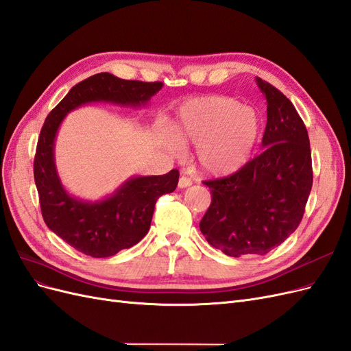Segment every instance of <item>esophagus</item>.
<instances>
[{"label":"esophagus","instance_id":"obj_1","mask_svg":"<svg viewBox=\"0 0 351 351\" xmlns=\"http://www.w3.org/2000/svg\"><path fill=\"white\" fill-rule=\"evenodd\" d=\"M192 178H189V177H186V176H182L180 177V180H178V187L180 189H186V187H189V186H192Z\"/></svg>","mask_w":351,"mask_h":351}]
</instances>
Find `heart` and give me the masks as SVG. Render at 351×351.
I'll list each match as a JSON object with an SVG mask.
<instances>
[{"instance_id":"obj_1","label":"heart","mask_w":351,"mask_h":351,"mask_svg":"<svg viewBox=\"0 0 351 351\" xmlns=\"http://www.w3.org/2000/svg\"><path fill=\"white\" fill-rule=\"evenodd\" d=\"M176 134L183 143L197 146L204 171L214 176L231 174L246 165L261 134L259 114L252 107L222 95L200 97L184 102L178 110ZM173 149L182 145L171 139Z\"/></svg>"}]
</instances>
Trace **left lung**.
Instances as JSON below:
<instances>
[{
  "label": "left lung",
  "instance_id": "obj_1",
  "mask_svg": "<svg viewBox=\"0 0 351 351\" xmlns=\"http://www.w3.org/2000/svg\"><path fill=\"white\" fill-rule=\"evenodd\" d=\"M268 102L261 155L234 174L205 180L212 202L200 221L210 246L227 256L267 254L299 227L313 171L306 125L291 101L256 77Z\"/></svg>",
  "mask_w": 351,
  "mask_h": 351
}]
</instances>
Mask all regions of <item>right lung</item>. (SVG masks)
<instances>
[{"instance_id":"1","label":"right lung","mask_w":351,"mask_h":351,"mask_svg":"<svg viewBox=\"0 0 351 351\" xmlns=\"http://www.w3.org/2000/svg\"><path fill=\"white\" fill-rule=\"evenodd\" d=\"M162 82L124 80L98 73L73 86L42 125L34 176L42 218L51 231L76 250L92 258H110L139 243L149 231L159 196L171 193L178 169L164 176L133 177L117 192L99 202L70 196L62 187L54 162V141L67 112L89 102H111L141 107L161 90Z\"/></svg>"}]
</instances>
